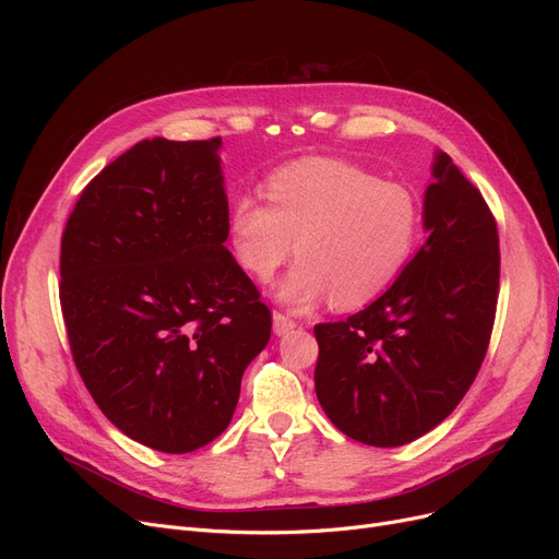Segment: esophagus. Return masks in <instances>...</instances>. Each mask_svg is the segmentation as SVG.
<instances>
[{
	"mask_svg": "<svg viewBox=\"0 0 559 559\" xmlns=\"http://www.w3.org/2000/svg\"><path fill=\"white\" fill-rule=\"evenodd\" d=\"M297 329V324L295 321H292L289 317H285V314H281V312H274V333L281 337V335H285V333H289V331H295Z\"/></svg>",
	"mask_w": 559,
	"mask_h": 559,
	"instance_id": "obj_1",
	"label": "esophagus"
}]
</instances>
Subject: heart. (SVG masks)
<instances>
[{
	"mask_svg": "<svg viewBox=\"0 0 559 559\" xmlns=\"http://www.w3.org/2000/svg\"><path fill=\"white\" fill-rule=\"evenodd\" d=\"M264 203L240 197L230 242L242 267L270 281L297 249L301 258L274 297L292 308L331 299L362 308L399 281L415 253L421 209L415 192L337 158H306L264 181Z\"/></svg>",
	"mask_w": 559,
	"mask_h": 559,
	"instance_id": "obj_1",
	"label": "heart"
}]
</instances>
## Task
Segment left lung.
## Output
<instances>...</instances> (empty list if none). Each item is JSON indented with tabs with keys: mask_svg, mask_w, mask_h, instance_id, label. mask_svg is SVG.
<instances>
[{
	"mask_svg": "<svg viewBox=\"0 0 559 559\" xmlns=\"http://www.w3.org/2000/svg\"><path fill=\"white\" fill-rule=\"evenodd\" d=\"M424 192L426 240L365 310L317 324L319 405L346 437L403 447L442 424L485 360L501 253L478 188L435 152Z\"/></svg>",
	"mask_w": 559,
	"mask_h": 559,
	"instance_id": "1",
	"label": "left lung"
}]
</instances>
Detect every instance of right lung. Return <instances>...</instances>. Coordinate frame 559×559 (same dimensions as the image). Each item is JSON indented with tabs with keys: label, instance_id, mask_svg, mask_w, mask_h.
Returning a JSON list of instances; mask_svg holds the SVG:
<instances>
[{
	"label": "right lung",
	"instance_id": "right-lung-1",
	"mask_svg": "<svg viewBox=\"0 0 559 559\" xmlns=\"http://www.w3.org/2000/svg\"><path fill=\"white\" fill-rule=\"evenodd\" d=\"M222 138L142 140L85 186L61 245V306L102 413L160 453L219 437L272 314L226 249Z\"/></svg>",
	"mask_w": 559,
	"mask_h": 559
}]
</instances>
